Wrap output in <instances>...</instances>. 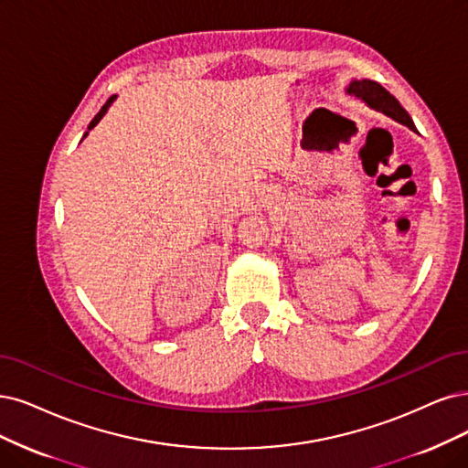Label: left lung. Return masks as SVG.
Here are the masks:
<instances>
[{
    "label": "left lung",
    "mask_w": 468,
    "mask_h": 468,
    "mask_svg": "<svg viewBox=\"0 0 468 468\" xmlns=\"http://www.w3.org/2000/svg\"><path fill=\"white\" fill-rule=\"evenodd\" d=\"M349 94H355L358 98L365 100L370 108L384 112L386 115L393 117L395 121H399V123L407 125L409 129L414 131V123L410 115L403 110V106L393 94H389L382 84L376 82V80H353L349 84Z\"/></svg>",
    "instance_id": "left-lung-1"
}]
</instances>
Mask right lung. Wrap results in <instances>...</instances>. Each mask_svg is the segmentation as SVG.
<instances>
[{
  "mask_svg": "<svg viewBox=\"0 0 468 468\" xmlns=\"http://www.w3.org/2000/svg\"><path fill=\"white\" fill-rule=\"evenodd\" d=\"M115 100V96H112V98H108V101L106 103H103V106H101V110L96 113V117L90 121V125H89V129H92L96 123H98V121L103 117V113H106L108 112V108H110V103ZM86 136V134H84Z\"/></svg>",
  "mask_w": 468,
  "mask_h": 468,
  "instance_id": "obj_1",
  "label": "right lung"
}]
</instances>
